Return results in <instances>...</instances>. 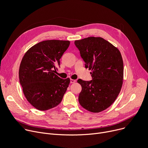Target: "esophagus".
I'll return each instance as SVG.
<instances>
[{
	"instance_id": "1",
	"label": "esophagus",
	"mask_w": 148,
	"mask_h": 148,
	"mask_svg": "<svg viewBox=\"0 0 148 148\" xmlns=\"http://www.w3.org/2000/svg\"><path fill=\"white\" fill-rule=\"evenodd\" d=\"M75 82H76V80L73 79H70V83H75Z\"/></svg>"
}]
</instances>
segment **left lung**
Instances as JSON below:
<instances>
[{"label":"left lung","mask_w":148,"mask_h":148,"mask_svg":"<svg viewBox=\"0 0 148 148\" xmlns=\"http://www.w3.org/2000/svg\"><path fill=\"white\" fill-rule=\"evenodd\" d=\"M75 46L91 70L90 82L78 79L82 86L78 101L84 109L92 113L101 112L117 99L123 85V62L119 50L101 37L90 36L76 40Z\"/></svg>","instance_id":"1"}]
</instances>
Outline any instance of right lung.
<instances>
[{"label": "right lung", "mask_w": 148, "mask_h": 148, "mask_svg": "<svg viewBox=\"0 0 148 148\" xmlns=\"http://www.w3.org/2000/svg\"><path fill=\"white\" fill-rule=\"evenodd\" d=\"M70 44L62 40L40 42L26 51L22 59L19 82L26 99L38 110L52 109L62 100L70 79L60 78L55 74L56 68L60 66V60Z\"/></svg>", "instance_id": "obj_1"}]
</instances>
